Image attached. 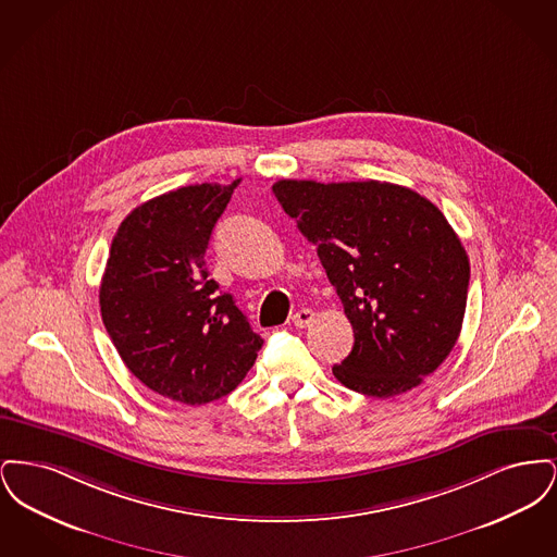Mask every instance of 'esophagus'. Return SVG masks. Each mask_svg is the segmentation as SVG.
Segmentation results:
<instances>
[{"label": "esophagus", "instance_id": "esophagus-1", "mask_svg": "<svg viewBox=\"0 0 557 557\" xmlns=\"http://www.w3.org/2000/svg\"><path fill=\"white\" fill-rule=\"evenodd\" d=\"M313 319H315V313H313L311 309H300V311L292 318V323H294L296 327H307Z\"/></svg>", "mask_w": 557, "mask_h": 557}]
</instances>
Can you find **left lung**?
I'll return each mask as SVG.
<instances>
[{
	"instance_id": "obj_1",
	"label": "left lung",
	"mask_w": 557,
	"mask_h": 557,
	"mask_svg": "<svg viewBox=\"0 0 557 557\" xmlns=\"http://www.w3.org/2000/svg\"><path fill=\"white\" fill-rule=\"evenodd\" d=\"M318 257L355 332L332 371L346 388L388 398L436 370L459 338L470 261L445 214L386 182L273 184Z\"/></svg>"
}]
</instances>
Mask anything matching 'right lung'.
<instances>
[{
    "mask_svg": "<svg viewBox=\"0 0 557 557\" xmlns=\"http://www.w3.org/2000/svg\"><path fill=\"white\" fill-rule=\"evenodd\" d=\"M238 184L157 196L125 216L110 246L100 286L108 336L141 384L184 405L230 395L263 346L205 263Z\"/></svg>",
    "mask_w": 557,
    "mask_h": 557,
    "instance_id": "obj_1",
    "label": "right lung"
}]
</instances>
